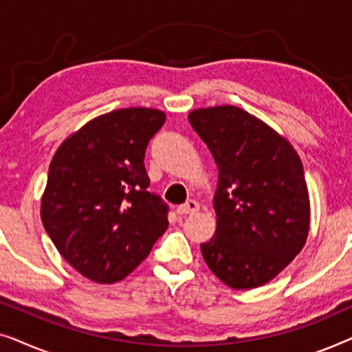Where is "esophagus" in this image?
<instances>
[{"label": "esophagus", "mask_w": 352, "mask_h": 352, "mask_svg": "<svg viewBox=\"0 0 352 352\" xmlns=\"http://www.w3.org/2000/svg\"><path fill=\"white\" fill-rule=\"evenodd\" d=\"M195 211H199V204H197L195 200H187L186 204H182V205H179L176 208V213L177 214H182V216L195 213Z\"/></svg>", "instance_id": "1"}]
</instances>
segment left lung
I'll return each instance as SVG.
<instances>
[{
    "mask_svg": "<svg viewBox=\"0 0 352 352\" xmlns=\"http://www.w3.org/2000/svg\"><path fill=\"white\" fill-rule=\"evenodd\" d=\"M189 122L218 166L216 232L201 243L211 272L230 288L272 280L305 247L309 195L295 148L234 105L197 109Z\"/></svg>",
    "mask_w": 352,
    "mask_h": 352,
    "instance_id": "left-lung-1",
    "label": "left lung"
}]
</instances>
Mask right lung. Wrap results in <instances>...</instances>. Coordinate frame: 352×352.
Segmentation results:
<instances>
[{"instance_id": "obj_1", "label": "right lung", "mask_w": 352, "mask_h": 352, "mask_svg": "<svg viewBox=\"0 0 352 352\" xmlns=\"http://www.w3.org/2000/svg\"><path fill=\"white\" fill-rule=\"evenodd\" d=\"M166 115L129 107L91 120L52 157L41 221L81 276L115 283L133 272L168 229V205L147 190L144 157Z\"/></svg>"}]
</instances>
